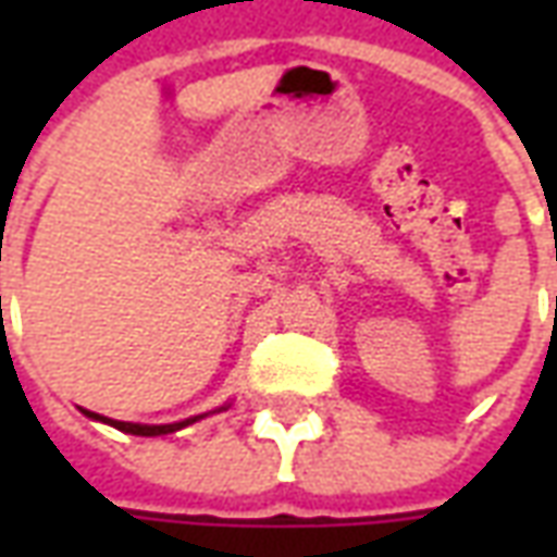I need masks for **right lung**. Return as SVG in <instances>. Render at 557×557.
<instances>
[{
	"label": "right lung",
	"mask_w": 557,
	"mask_h": 557,
	"mask_svg": "<svg viewBox=\"0 0 557 557\" xmlns=\"http://www.w3.org/2000/svg\"><path fill=\"white\" fill-rule=\"evenodd\" d=\"M230 409V403L226 406H220V409L214 411H226ZM86 418L91 420H101V423H110V426H115L119 432H127V435H143V438H154V435H170V432H178L184 430V426H190V423H196V420H202L206 414H194V418H184V420H175V423H127V420H113V418H103V414H95V411L89 409H79Z\"/></svg>",
	"instance_id": "right-lung-1"
}]
</instances>
